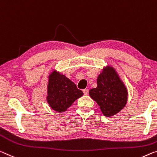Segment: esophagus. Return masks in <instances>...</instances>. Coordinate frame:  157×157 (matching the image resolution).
Masks as SVG:
<instances>
[{"mask_svg": "<svg viewBox=\"0 0 157 157\" xmlns=\"http://www.w3.org/2000/svg\"><path fill=\"white\" fill-rule=\"evenodd\" d=\"M83 93L84 95H87V94H89V90L87 89H83Z\"/></svg>", "mask_w": 157, "mask_h": 157, "instance_id": "esophagus-1", "label": "esophagus"}]
</instances>
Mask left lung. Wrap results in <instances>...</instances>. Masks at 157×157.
Masks as SVG:
<instances>
[{
    "instance_id": "1",
    "label": "left lung",
    "mask_w": 157,
    "mask_h": 157,
    "mask_svg": "<svg viewBox=\"0 0 157 157\" xmlns=\"http://www.w3.org/2000/svg\"><path fill=\"white\" fill-rule=\"evenodd\" d=\"M89 96L100 106L105 117L113 116L122 110L128 98V91L113 67L108 66L97 78V87L89 90Z\"/></svg>"
}]
</instances>
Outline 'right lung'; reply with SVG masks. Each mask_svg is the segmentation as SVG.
Listing matches in <instances>:
<instances>
[{"instance_id": "1", "label": "right lung", "mask_w": 157, "mask_h": 157, "mask_svg": "<svg viewBox=\"0 0 157 157\" xmlns=\"http://www.w3.org/2000/svg\"><path fill=\"white\" fill-rule=\"evenodd\" d=\"M83 92L65 75L56 71L49 76L47 101L54 110L63 113Z\"/></svg>"}]
</instances>
